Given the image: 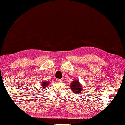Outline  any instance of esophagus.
I'll return each mask as SVG.
<instances>
[{"label":"esophagus","instance_id":"obj_1","mask_svg":"<svg viewBox=\"0 0 125 125\" xmlns=\"http://www.w3.org/2000/svg\"><path fill=\"white\" fill-rule=\"evenodd\" d=\"M57 81L59 83H60V82L62 81V79H57Z\"/></svg>","mask_w":125,"mask_h":125}]
</instances>
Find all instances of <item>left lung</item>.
Instances as JSON below:
<instances>
[{
  "label": "left lung",
  "instance_id": "1",
  "mask_svg": "<svg viewBox=\"0 0 125 125\" xmlns=\"http://www.w3.org/2000/svg\"><path fill=\"white\" fill-rule=\"evenodd\" d=\"M70 88H71L72 91H73L74 94H76L80 93L82 91L81 85L80 84V83H79V82L76 80H74L71 82V83L70 84Z\"/></svg>",
  "mask_w": 125,
  "mask_h": 125
}]
</instances>
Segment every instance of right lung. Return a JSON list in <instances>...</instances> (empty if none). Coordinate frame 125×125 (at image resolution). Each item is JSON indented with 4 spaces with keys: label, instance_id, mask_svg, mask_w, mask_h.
Returning <instances> with one entry per match:
<instances>
[{
    "label": "right lung",
    "instance_id": "obj_1",
    "mask_svg": "<svg viewBox=\"0 0 125 125\" xmlns=\"http://www.w3.org/2000/svg\"><path fill=\"white\" fill-rule=\"evenodd\" d=\"M49 84H50V82L48 81H43L42 82V84H41V89H45V88H47V86H48Z\"/></svg>",
    "mask_w": 125,
    "mask_h": 125
}]
</instances>
